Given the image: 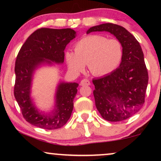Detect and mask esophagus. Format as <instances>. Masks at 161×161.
<instances>
[{
    "label": "esophagus",
    "instance_id": "1",
    "mask_svg": "<svg viewBox=\"0 0 161 161\" xmlns=\"http://www.w3.org/2000/svg\"><path fill=\"white\" fill-rule=\"evenodd\" d=\"M80 86H89L91 84V83H90L89 80H88V79H83L82 80L80 81Z\"/></svg>",
    "mask_w": 161,
    "mask_h": 161
}]
</instances>
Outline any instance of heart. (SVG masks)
Here are the masks:
<instances>
[{"instance_id":"obj_1","label":"heart","mask_w":161,"mask_h":161,"mask_svg":"<svg viewBox=\"0 0 161 161\" xmlns=\"http://www.w3.org/2000/svg\"><path fill=\"white\" fill-rule=\"evenodd\" d=\"M123 47L116 39L101 35H90L80 39L75 45V53L67 51L66 60L69 69L80 73L85 65L91 73L103 76L113 72L122 62Z\"/></svg>"}]
</instances>
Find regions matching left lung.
<instances>
[{"instance_id":"1","label":"left lung","mask_w":161,"mask_h":161,"mask_svg":"<svg viewBox=\"0 0 161 161\" xmlns=\"http://www.w3.org/2000/svg\"><path fill=\"white\" fill-rule=\"evenodd\" d=\"M94 31L109 32L123 47L119 67L92 80L97 109L108 122L127 119L137 113L144 103L149 77L142 49L137 39L122 26L101 24L90 28L86 34Z\"/></svg>"}]
</instances>
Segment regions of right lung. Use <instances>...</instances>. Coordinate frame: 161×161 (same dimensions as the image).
<instances>
[{"label":"right lung","mask_w":161,"mask_h":161,"mask_svg":"<svg viewBox=\"0 0 161 161\" xmlns=\"http://www.w3.org/2000/svg\"><path fill=\"white\" fill-rule=\"evenodd\" d=\"M75 36L76 32L71 28H42L31 34L19 50L15 61L14 94L24 119L32 125L55 130L63 127L70 118L78 83H58L54 109L49 114L42 113L36 107L31 89L35 70L44 64L64 63L66 46Z\"/></svg>","instance_id":"right-lung-1"}]
</instances>
